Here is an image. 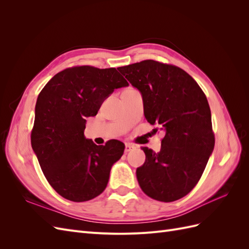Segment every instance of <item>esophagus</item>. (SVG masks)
Masks as SVG:
<instances>
[{"label": "esophagus", "instance_id": "esophagus-1", "mask_svg": "<svg viewBox=\"0 0 249 249\" xmlns=\"http://www.w3.org/2000/svg\"><path fill=\"white\" fill-rule=\"evenodd\" d=\"M135 148V145L132 144V143H125V147H124V152L125 153H129L131 152L132 149Z\"/></svg>", "mask_w": 249, "mask_h": 249}]
</instances>
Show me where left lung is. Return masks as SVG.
Wrapping results in <instances>:
<instances>
[{"instance_id":"left-lung-1","label":"left lung","mask_w":249,"mask_h":249,"mask_svg":"<svg viewBox=\"0 0 249 249\" xmlns=\"http://www.w3.org/2000/svg\"><path fill=\"white\" fill-rule=\"evenodd\" d=\"M117 70L140 91L147 122L165 132L159 153L142 147L145 162L136 170L140 188L159 201L184 197L198 183L215 145L205 93L175 65L144 60Z\"/></svg>"}]
</instances>
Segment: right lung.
Returning <instances> with one entry per match:
<instances>
[{
    "mask_svg": "<svg viewBox=\"0 0 249 249\" xmlns=\"http://www.w3.org/2000/svg\"><path fill=\"white\" fill-rule=\"evenodd\" d=\"M126 86L114 67L74 66L55 74L37 97L32 148L49 184L62 197L87 201L106 189L124 144L113 139L96 145L86 139V118L97 114L114 89Z\"/></svg>",
    "mask_w": 249,
    "mask_h": 249,
    "instance_id": "add662e5",
    "label": "right lung"
}]
</instances>
